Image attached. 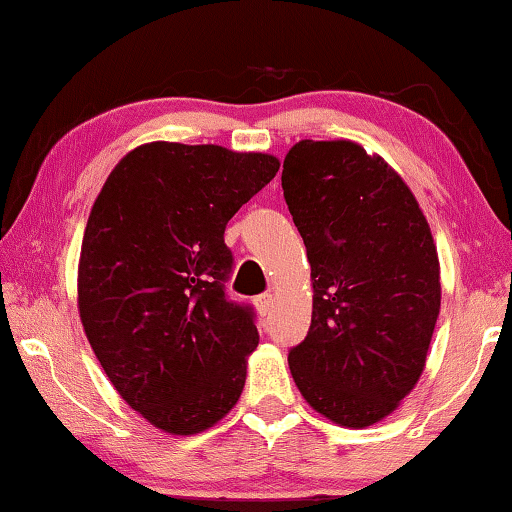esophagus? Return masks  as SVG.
<instances>
[{"mask_svg":"<svg viewBox=\"0 0 512 512\" xmlns=\"http://www.w3.org/2000/svg\"><path fill=\"white\" fill-rule=\"evenodd\" d=\"M255 307H257V311L262 316L271 314V309H273V296H271V293H262V296H257L255 298Z\"/></svg>","mask_w":512,"mask_h":512,"instance_id":"esophagus-1","label":"esophagus"}]
</instances>
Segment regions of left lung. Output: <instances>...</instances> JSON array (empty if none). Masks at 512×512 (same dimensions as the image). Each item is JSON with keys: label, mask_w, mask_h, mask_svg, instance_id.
Wrapping results in <instances>:
<instances>
[{"label": "left lung", "mask_w": 512, "mask_h": 512, "mask_svg": "<svg viewBox=\"0 0 512 512\" xmlns=\"http://www.w3.org/2000/svg\"><path fill=\"white\" fill-rule=\"evenodd\" d=\"M284 201L311 264L314 311L289 350L293 381L341 427L397 409L427 361L440 311L429 223L404 180L348 140H302L282 169Z\"/></svg>", "instance_id": "8db88e82"}]
</instances>
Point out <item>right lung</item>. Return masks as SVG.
Instances as JSON below:
<instances>
[{
    "instance_id": "add662e5",
    "label": "right lung",
    "mask_w": 512,
    "mask_h": 512,
    "mask_svg": "<svg viewBox=\"0 0 512 512\" xmlns=\"http://www.w3.org/2000/svg\"><path fill=\"white\" fill-rule=\"evenodd\" d=\"M280 160L151 142L121 160L85 225L79 311L112 386L153 427L201 433L237 404L255 311L225 293V225Z\"/></svg>"
}]
</instances>
